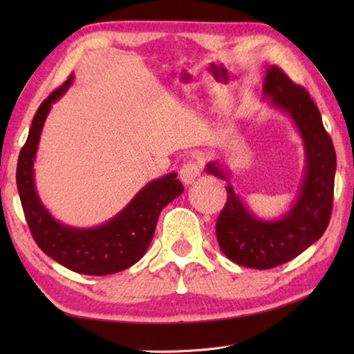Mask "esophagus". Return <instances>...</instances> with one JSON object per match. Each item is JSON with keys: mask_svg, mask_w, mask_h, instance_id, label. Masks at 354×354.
Instances as JSON below:
<instances>
[{"mask_svg": "<svg viewBox=\"0 0 354 354\" xmlns=\"http://www.w3.org/2000/svg\"><path fill=\"white\" fill-rule=\"evenodd\" d=\"M201 173V167L196 161H189L185 162L181 170H179V178L185 185H190L192 183H194V179L199 176Z\"/></svg>", "mask_w": 354, "mask_h": 354, "instance_id": "obj_1", "label": "esophagus"}]
</instances>
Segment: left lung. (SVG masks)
Returning <instances> with one entry per match:
<instances>
[{"label":"left lung","mask_w":354,"mask_h":354,"mask_svg":"<svg viewBox=\"0 0 354 354\" xmlns=\"http://www.w3.org/2000/svg\"><path fill=\"white\" fill-rule=\"evenodd\" d=\"M263 99L295 124L303 140L306 167L295 202L288 213L274 221L254 216L228 184L227 204L216 223L217 242L231 261L252 269L280 266L324 234L332 216L336 171L332 138L303 86L293 84L281 68L272 65L263 82ZM205 171L230 183V173L219 161L208 162Z\"/></svg>","instance_id":"left-lung-1"}]
</instances>
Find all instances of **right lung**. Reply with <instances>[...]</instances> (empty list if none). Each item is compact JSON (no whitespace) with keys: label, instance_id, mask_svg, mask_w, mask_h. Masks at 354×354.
<instances>
[{"label":"right lung","instance_id":"obj_1","mask_svg":"<svg viewBox=\"0 0 354 354\" xmlns=\"http://www.w3.org/2000/svg\"><path fill=\"white\" fill-rule=\"evenodd\" d=\"M73 80L74 74L36 111L18 158V193L35 242L48 257L79 274H115L131 268L146 254L161 209L184 192V185L176 178L178 173L153 179L135 194L122 212L94 228H76L56 221L36 192L33 165L51 104L66 93Z\"/></svg>","mask_w":354,"mask_h":354}]
</instances>
